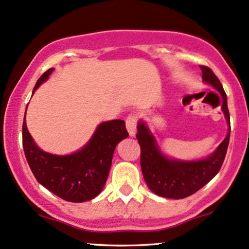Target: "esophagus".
<instances>
[{"label":"esophagus","instance_id":"obj_1","mask_svg":"<svg viewBox=\"0 0 249 249\" xmlns=\"http://www.w3.org/2000/svg\"><path fill=\"white\" fill-rule=\"evenodd\" d=\"M125 123H126V129L129 131L130 136H135L136 129H137V116L136 114H130V116H127Z\"/></svg>","mask_w":249,"mask_h":249}]
</instances>
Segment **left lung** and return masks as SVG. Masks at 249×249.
<instances>
[{"mask_svg":"<svg viewBox=\"0 0 249 249\" xmlns=\"http://www.w3.org/2000/svg\"><path fill=\"white\" fill-rule=\"evenodd\" d=\"M200 68L202 79L215 87L222 95V111L231 129L227 94L222 85L209 67L200 66ZM136 137L141 145V168L147 187L156 195L179 200L200 190L220 171L228 149L231 131L214 154L206 160L196 162H181L164 157L158 150L154 136L150 133L144 123L139 122Z\"/></svg>","mask_w":249,"mask_h":249,"instance_id":"8db88e82","label":"left lung"}]
</instances>
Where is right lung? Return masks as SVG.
<instances>
[{
  "label": "right lung",
  "mask_w": 249,
  "mask_h": 249,
  "mask_svg": "<svg viewBox=\"0 0 249 249\" xmlns=\"http://www.w3.org/2000/svg\"><path fill=\"white\" fill-rule=\"evenodd\" d=\"M52 72L53 68H49L40 76L34 91ZM127 136L124 120L105 122L98 126L89 143L80 151L56 156L40 150L24 120L22 125L23 151L33 175L40 184L70 202L89 201L99 195L107 179L116 145Z\"/></svg>",
  "instance_id": "1"
}]
</instances>
